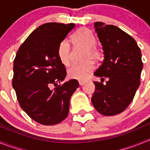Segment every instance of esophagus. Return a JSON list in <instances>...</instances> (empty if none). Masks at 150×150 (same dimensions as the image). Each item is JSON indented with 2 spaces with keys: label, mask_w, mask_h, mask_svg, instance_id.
Segmentation results:
<instances>
[{
  "label": "esophagus",
  "mask_w": 150,
  "mask_h": 150,
  "mask_svg": "<svg viewBox=\"0 0 150 150\" xmlns=\"http://www.w3.org/2000/svg\"><path fill=\"white\" fill-rule=\"evenodd\" d=\"M85 83H86V82H84V81H79V86H83Z\"/></svg>",
  "instance_id": "34e87169"
}]
</instances>
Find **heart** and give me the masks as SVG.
<instances>
[{
  "mask_svg": "<svg viewBox=\"0 0 150 150\" xmlns=\"http://www.w3.org/2000/svg\"><path fill=\"white\" fill-rule=\"evenodd\" d=\"M71 41L76 46H81L86 49L85 59L86 61L98 62L101 58V52L96 46V38L91 29L82 28L79 29L71 38ZM59 60L64 65H68L71 62V46L67 40L59 43L57 50ZM95 70V65L89 62L83 64H73L67 71L68 76L73 79L83 80L86 79Z\"/></svg>",
  "mask_w": 150,
  "mask_h": 150,
  "instance_id": "1",
  "label": "heart"
}]
</instances>
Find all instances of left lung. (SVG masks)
<instances>
[{
    "instance_id": "obj_1",
    "label": "left lung",
    "mask_w": 150,
    "mask_h": 150,
    "mask_svg": "<svg viewBox=\"0 0 150 150\" xmlns=\"http://www.w3.org/2000/svg\"><path fill=\"white\" fill-rule=\"evenodd\" d=\"M94 25L104 55L94 75L101 79L108 78V81L105 85L94 83L91 102L100 114L114 116L128 107L140 86L141 52L134 39L122 29L100 22Z\"/></svg>"
}]
</instances>
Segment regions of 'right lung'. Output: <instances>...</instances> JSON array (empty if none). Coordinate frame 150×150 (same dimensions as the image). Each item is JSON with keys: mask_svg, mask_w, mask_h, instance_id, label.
<instances>
[{"mask_svg": "<svg viewBox=\"0 0 150 150\" xmlns=\"http://www.w3.org/2000/svg\"><path fill=\"white\" fill-rule=\"evenodd\" d=\"M75 25L50 22L33 31L19 47L13 62V88L20 107L33 120L53 125L67 116L70 99L79 87L71 79L51 89L66 77L57 50Z\"/></svg>", "mask_w": 150, "mask_h": 150, "instance_id": "1", "label": "right lung"}]
</instances>
